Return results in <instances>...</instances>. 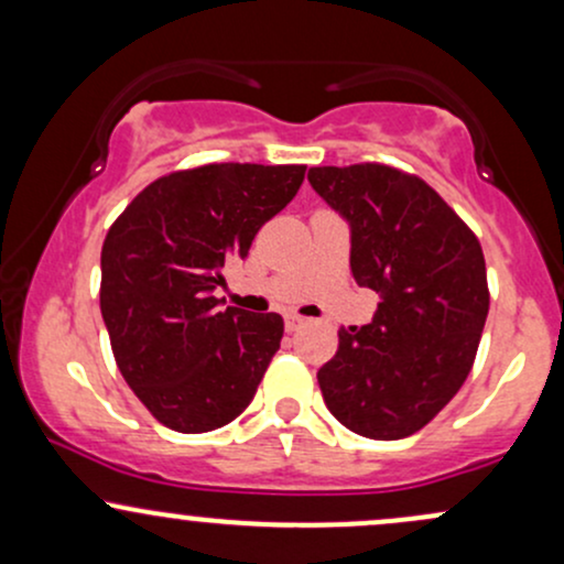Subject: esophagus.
Listing matches in <instances>:
<instances>
[{
  "label": "esophagus",
  "mask_w": 564,
  "mask_h": 564,
  "mask_svg": "<svg viewBox=\"0 0 564 564\" xmlns=\"http://www.w3.org/2000/svg\"><path fill=\"white\" fill-rule=\"evenodd\" d=\"M283 326H286V332H300L304 326V318H300V315H286V318H283Z\"/></svg>",
  "instance_id": "esophagus-1"
}]
</instances>
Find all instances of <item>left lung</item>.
Instances as JSON below:
<instances>
[{"mask_svg":"<svg viewBox=\"0 0 564 564\" xmlns=\"http://www.w3.org/2000/svg\"><path fill=\"white\" fill-rule=\"evenodd\" d=\"M307 180L347 223L355 283L381 300L368 326L339 332L323 400L355 435H413L475 364L490 304L480 241L424 180L390 166H313Z\"/></svg>","mask_w":564,"mask_h":564,"instance_id":"left-lung-1","label":"left lung"}]
</instances>
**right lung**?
Wrapping results in <instances>:
<instances>
[{"instance_id":"add662e5","label":"right lung","mask_w":564,"mask_h":564,"mask_svg":"<svg viewBox=\"0 0 564 564\" xmlns=\"http://www.w3.org/2000/svg\"><path fill=\"white\" fill-rule=\"evenodd\" d=\"M304 166L209 164L156 180L108 230L100 313L121 377L174 432L225 426L254 398L283 318L219 307L223 268L296 196Z\"/></svg>"}]
</instances>
